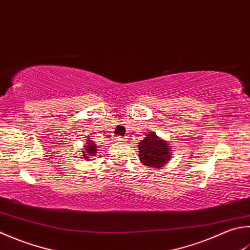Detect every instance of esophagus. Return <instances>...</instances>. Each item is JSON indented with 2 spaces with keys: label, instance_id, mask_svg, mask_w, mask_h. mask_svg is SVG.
Wrapping results in <instances>:
<instances>
[{
  "label": "esophagus",
  "instance_id": "34e87169",
  "mask_svg": "<svg viewBox=\"0 0 250 250\" xmlns=\"http://www.w3.org/2000/svg\"><path fill=\"white\" fill-rule=\"evenodd\" d=\"M114 141H116V142H118V143H120V142H125V138H121V136H116Z\"/></svg>",
  "mask_w": 250,
  "mask_h": 250
}]
</instances>
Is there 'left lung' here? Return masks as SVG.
<instances>
[{
    "label": "left lung",
    "instance_id": "1",
    "mask_svg": "<svg viewBox=\"0 0 250 250\" xmlns=\"http://www.w3.org/2000/svg\"><path fill=\"white\" fill-rule=\"evenodd\" d=\"M140 160L151 168H164L171 159V148L168 142L160 139L154 132L145 136L139 143Z\"/></svg>",
    "mask_w": 250,
    "mask_h": 250
}]
</instances>
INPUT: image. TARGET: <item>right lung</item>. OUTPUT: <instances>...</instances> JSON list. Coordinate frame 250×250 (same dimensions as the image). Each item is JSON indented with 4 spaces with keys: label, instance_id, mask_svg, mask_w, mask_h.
Here are the masks:
<instances>
[{
    "label": "right lung",
    "instance_id": "obj_1",
    "mask_svg": "<svg viewBox=\"0 0 250 250\" xmlns=\"http://www.w3.org/2000/svg\"><path fill=\"white\" fill-rule=\"evenodd\" d=\"M96 151H97V149H96V145L94 144V142L90 139L86 140V143L84 146H83V149H82L83 158H84L85 160H90L92 156H95Z\"/></svg>",
    "mask_w": 250,
    "mask_h": 250
}]
</instances>
